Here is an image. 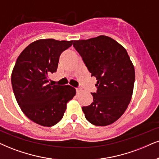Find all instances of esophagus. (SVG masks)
<instances>
[{
    "instance_id": "1",
    "label": "esophagus",
    "mask_w": 159,
    "mask_h": 159,
    "mask_svg": "<svg viewBox=\"0 0 159 159\" xmlns=\"http://www.w3.org/2000/svg\"><path fill=\"white\" fill-rule=\"evenodd\" d=\"M76 93H81V92L83 91V89H80V88H77V89H76Z\"/></svg>"
}]
</instances>
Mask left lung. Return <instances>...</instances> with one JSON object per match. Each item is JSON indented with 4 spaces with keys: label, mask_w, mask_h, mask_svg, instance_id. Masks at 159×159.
Returning a JSON list of instances; mask_svg holds the SVG:
<instances>
[{
    "label": "left lung",
    "mask_w": 159,
    "mask_h": 159,
    "mask_svg": "<svg viewBox=\"0 0 159 159\" xmlns=\"http://www.w3.org/2000/svg\"><path fill=\"white\" fill-rule=\"evenodd\" d=\"M73 46L97 82L93 102L83 107L86 119L96 126H107L121 116L131 100L135 69L127 51L105 35L74 40Z\"/></svg>",
    "instance_id": "8db88e82"
}]
</instances>
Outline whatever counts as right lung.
<instances>
[{"instance_id":"1","label":"right lung","mask_w":159,"mask_h":159,"mask_svg":"<svg viewBox=\"0 0 159 159\" xmlns=\"http://www.w3.org/2000/svg\"><path fill=\"white\" fill-rule=\"evenodd\" d=\"M73 41H34L20 53L14 66L11 80L17 102L30 120L41 126H53L61 120L67 103L76 94L71 86L53 85L48 80L57 71L61 53Z\"/></svg>"}]
</instances>
